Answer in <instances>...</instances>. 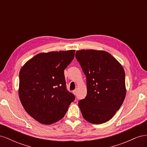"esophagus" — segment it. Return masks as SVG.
Here are the masks:
<instances>
[{
	"label": "esophagus",
	"mask_w": 147,
	"mask_h": 147,
	"mask_svg": "<svg viewBox=\"0 0 147 147\" xmlns=\"http://www.w3.org/2000/svg\"><path fill=\"white\" fill-rule=\"evenodd\" d=\"M73 93L75 95H77V89H76V90H75L74 91H73Z\"/></svg>",
	"instance_id": "obj_1"
}]
</instances>
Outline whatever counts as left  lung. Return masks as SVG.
I'll return each instance as SVG.
<instances>
[{
	"label": "left lung",
	"mask_w": 147,
	"mask_h": 147,
	"mask_svg": "<svg viewBox=\"0 0 147 147\" xmlns=\"http://www.w3.org/2000/svg\"><path fill=\"white\" fill-rule=\"evenodd\" d=\"M86 77L87 95L78 102L82 116L92 124L112 118L125 99V72L109 53L82 50L75 54Z\"/></svg>",
	"instance_id": "left-lung-1"
}]
</instances>
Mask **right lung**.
Listing matches in <instances>:
<instances>
[{
    "mask_svg": "<svg viewBox=\"0 0 147 147\" xmlns=\"http://www.w3.org/2000/svg\"><path fill=\"white\" fill-rule=\"evenodd\" d=\"M75 50L41 53L22 67L19 97L30 117L44 124L63 118L75 96L66 89L64 70L75 56Z\"/></svg>",
    "mask_w": 147,
    "mask_h": 147,
    "instance_id": "obj_1",
    "label": "right lung"
}]
</instances>
